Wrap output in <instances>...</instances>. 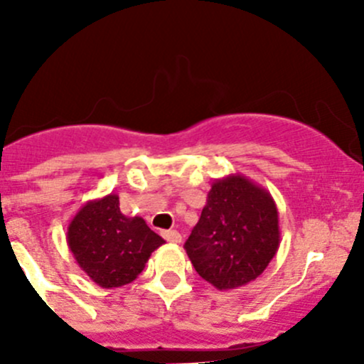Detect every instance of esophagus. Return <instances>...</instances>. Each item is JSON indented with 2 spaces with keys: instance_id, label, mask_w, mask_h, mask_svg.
<instances>
[{
  "instance_id": "esophagus-1",
  "label": "esophagus",
  "mask_w": 364,
  "mask_h": 364,
  "mask_svg": "<svg viewBox=\"0 0 364 364\" xmlns=\"http://www.w3.org/2000/svg\"><path fill=\"white\" fill-rule=\"evenodd\" d=\"M161 236H164L168 243H176V245L181 243V234H179L178 230H164Z\"/></svg>"
}]
</instances>
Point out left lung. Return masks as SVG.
Instances as JSON below:
<instances>
[{"mask_svg":"<svg viewBox=\"0 0 364 364\" xmlns=\"http://www.w3.org/2000/svg\"><path fill=\"white\" fill-rule=\"evenodd\" d=\"M280 247L274 199L243 174L215 179L185 243L199 277L218 291L245 287L264 273Z\"/></svg>","mask_w":364,"mask_h":364,"instance_id":"1","label":"left lung"}]
</instances>
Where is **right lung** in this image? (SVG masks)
Returning a JSON list of instances; mask_svg holds the SVG:
<instances>
[{
	"instance_id": "add662e5",
	"label": "right lung",
	"mask_w": 364,
	"mask_h": 364,
	"mask_svg": "<svg viewBox=\"0 0 364 364\" xmlns=\"http://www.w3.org/2000/svg\"><path fill=\"white\" fill-rule=\"evenodd\" d=\"M67 243L80 269L97 285L132 284L165 243L141 216H124L116 193L87 200L70 220Z\"/></svg>"
}]
</instances>
